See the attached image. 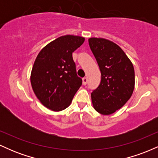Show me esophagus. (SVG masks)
Masks as SVG:
<instances>
[{
    "label": "esophagus",
    "mask_w": 158,
    "mask_h": 158,
    "mask_svg": "<svg viewBox=\"0 0 158 158\" xmlns=\"http://www.w3.org/2000/svg\"><path fill=\"white\" fill-rule=\"evenodd\" d=\"M82 82H83V85H85L87 84V82H88V79H87L86 77H84L82 79Z\"/></svg>",
    "instance_id": "1"
}]
</instances>
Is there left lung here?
Returning a JSON list of instances; mask_svg holds the SVG:
<instances>
[{"mask_svg": "<svg viewBox=\"0 0 158 158\" xmlns=\"http://www.w3.org/2000/svg\"><path fill=\"white\" fill-rule=\"evenodd\" d=\"M88 43L101 72L100 84L91 93L94 109L109 115L127 102L135 88V69L117 44L101 38H90Z\"/></svg>", "mask_w": 158, "mask_h": 158, "instance_id": "1", "label": "left lung"}]
</instances>
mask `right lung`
<instances>
[{"label": "right lung", "instance_id": "obj_1", "mask_svg": "<svg viewBox=\"0 0 158 158\" xmlns=\"http://www.w3.org/2000/svg\"><path fill=\"white\" fill-rule=\"evenodd\" d=\"M84 41L85 38L80 36L63 35L38 54L30 81L35 96L49 109L60 111L68 108L82 84L72 54Z\"/></svg>", "mask_w": 158, "mask_h": 158}]
</instances>
